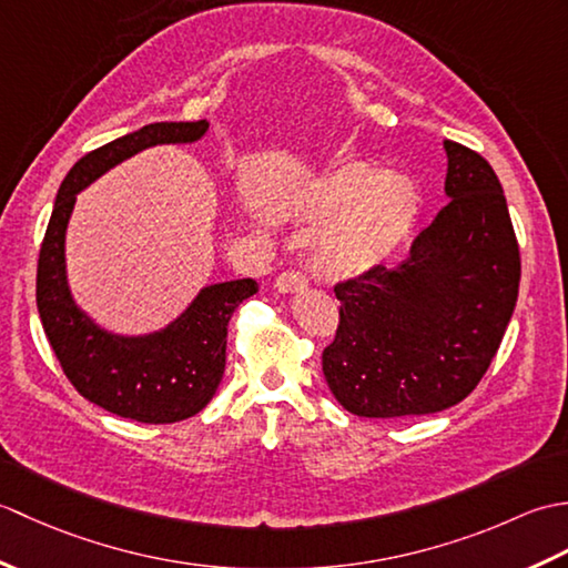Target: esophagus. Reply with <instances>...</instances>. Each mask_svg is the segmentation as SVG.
<instances>
[{
	"label": "esophagus",
	"mask_w": 568,
	"mask_h": 568,
	"mask_svg": "<svg viewBox=\"0 0 568 568\" xmlns=\"http://www.w3.org/2000/svg\"><path fill=\"white\" fill-rule=\"evenodd\" d=\"M307 287V277L300 271H285L275 277L277 293H300Z\"/></svg>",
	"instance_id": "1"
}]
</instances>
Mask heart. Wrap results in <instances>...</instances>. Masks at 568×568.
Returning <instances> with one entry per match:
<instances>
[{"instance_id":"obj_1","label":"heart","mask_w":568,"mask_h":568,"mask_svg":"<svg viewBox=\"0 0 568 568\" xmlns=\"http://www.w3.org/2000/svg\"><path fill=\"white\" fill-rule=\"evenodd\" d=\"M415 216L417 192L409 180L346 165L305 207L310 224H327L315 239L312 265L334 281L364 275L403 244Z\"/></svg>"}]
</instances>
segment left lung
I'll use <instances>...</instances> for the list:
<instances>
[{"label": "left lung", "mask_w": 568, "mask_h": 568, "mask_svg": "<svg viewBox=\"0 0 568 568\" xmlns=\"http://www.w3.org/2000/svg\"><path fill=\"white\" fill-rule=\"evenodd\" d=\"M449 204L395 268L336 283L339 327L322 371L358 417L432 415L488 371L520 287V246L484 155L444 141Z\"/></svg>", "instance_id": "1"}]
</instances>
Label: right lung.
I'll use <instances>...</instances> for the list:
<instances>
[{"instance_id": "right-lung-1", "label": "right lung", "mask_w": 568, "mask_h": 568, "mask_svg": "<svg viewBox=\"0 0 568 568\" xmlns=\"http://www.w3.org/2000/svg\"><path fill=\"white\" fill-rule=\"evenodd\" d=\"M207 129L204 119L159 122L82 155L60 183L39 253L36 305L68 381L106 413L146 425L187 419L212 400L224 376L229 320L246 297L258 293V283L244 277L207 285L165 329L143 336L112 334L94 324L70 295L65 229L78 192L110 168L159 143L200 141Z\"/></svg>"}]
</instances>
